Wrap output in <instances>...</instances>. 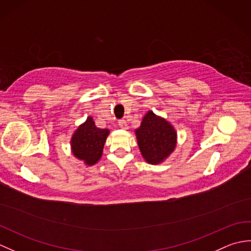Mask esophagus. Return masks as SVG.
<instances>
[{"mask_svg":"<svg viewBox=\"0 0 251 251\" xmlns=\"http://www.w3.org/2000/svg\"><path fill=\"white\" fill-rule=\"evenodd\" d=\"M119 126L123 129H127V127H128V126H127V122L125 120L119 121Z\"/></svg>","mask_w":251,"mask_h":251,"instance_id":"34e87169","label":"esophagus"}]
</instances>
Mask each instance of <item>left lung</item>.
<instances>
[{
  "mask_svg": "<svg viewBox=\"0 0 251 251\" xmlns=\"http://www.w3.org/2000/svg\"><path fill=\"white\" fill-rule=\"evenodd\" d=\"M142 157L152 165L161 164L177 146V131L164 117L148 111L139 128L135 130Z\"/></svg>",
  "mask_w": 251,
  "mask_h": 251,
  "instance_id": "1",
  "label": "left lung"
}]
</instances>
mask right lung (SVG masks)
<instances>
[{
	"mask_svg": "<svg viewBox=\"0 0 251 251\" xmlns=\"http://www.w3.org/2000/svg\"><path fill=\"white\" fill-rule=\"evenodd\" d=\"M109 134V129L98 128L93 117L88 116L73 132L70 141L72 154L87 166H93L102 156L103 147Z\"/></svg>",
	"mask_w": 251,
	"mask_h": 251,
	"instance_id": "right-lung-1",
	"label": "right lung"
}]
</instances>
